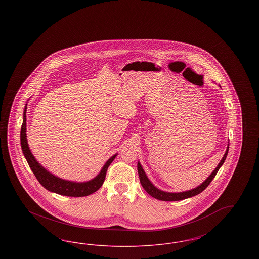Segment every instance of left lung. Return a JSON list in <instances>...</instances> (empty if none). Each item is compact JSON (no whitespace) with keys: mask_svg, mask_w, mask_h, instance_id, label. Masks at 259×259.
<instances>
[{"mask_svg":"<svg viewBox=\"0 0 259 259\" xmlns=\"http://www.w3.org/2000/svg\"><path fill=\"white\" fill-rule=\"evenodd\" d=\"M228 149H229V143L226 148V151L222 157V160L219 163V165L217 166V168L213 170V172L209 175V177L201 184L198 185L197 187L190 189V190H186L183 192H167V191H163L159 188H157L155 185L149 181V179L147 176L146 172L144 171L142 165L140 162H138V174H139V178H140V182L141 185L144 187V189L148 192L150 196H152L155 199H158L161 201H180V200H184L186 198L193 197L195 195H198L199 193H201L204 189L207 188V186L210 184V182L213 180V178L215 177L217 172H219L220 168L222 167V164L224 163V161L226 159L227 153H228Z\"/></svg>","mask_w":259,"mask_h":259,"instance_id":"1","label":"left lung"}]
</instances>
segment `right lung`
<instances>
[{
    "instance_id": "right-lung-1",
    "label": "right lung",
    "mask_w": 259,
    "mask_h": 259,
    "mask_svg": "<svg viewBox=\"0 0 259 259\" xmlns=\"http://www.w3.org/2000/svg\"><path fill=\"white\" fill-rule=\"evenodd\" d=\"M26 111H27V104L25 106L24 112H23V123L20 131V144H21V148H22L25 158L28 162L32 172H34L37 181L39 182V184L50 192H54L63 196L83 197L97 191L103 185L106 178L107 170L111 165V162L116 157L117 153L112 155L111 158L105 163V165L103 166L102 170L100 171L98 175L90 181L78 183V182H72V181L64 180L59 177H56L55 175L49 172L45 167H42L37 162L29 148V145L27 142V134H26Z\"/></svg>"
}]
</instances>
